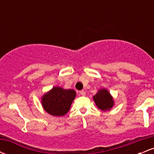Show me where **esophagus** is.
I'll list each match as a JSON object with an SVG mask.
<instances>
[{
	"label": "esophagus",
	"mask_w": 154,
	"mask_h": 154,
	"mask_svg": "<svg viewBox=\"0 0 154 154\" xmlns=\"http://www.w3.org/2000/svg\"><path fill=\"white\" fill-rule=\"evenodd\" d=\"M79 93V94H80L81 95H82V96L85 95V92L84 91H80Z\"/></svg>",
	"instance_id": "esophagus-1"
}]
</instances>
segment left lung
Wrapping results in <instances>:
<instances>
[{"instance_id":"obj_1","label":"left lung","mask_w":154,"mask_h":154,"mask_svg":"<svg viewBox=\"0 0 154 154\" xmlns=\"http://www.w3.org/2000/svg\"><path fill=\"white\" fill-rule=\"evenodd\" d=\"M95 104L100 109L103 111L109 110L114 105L112 97L107 90L101 89L93 97Z\"/></svg>"}]
</instances>
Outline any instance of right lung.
Here are the masks:
<instances>
[{"instance_id": "1", "label": "right lung", "mask_w": 154, "mask_h": 154, "mask_svg": "<svg viewBox=\"0 0 154 154\" xmlns=\"http://www.w3.org/2000/svg\"><path fill=\"white\" fill-rule=\"evenodd\" d=\"M75 96L74 90L55 87L43 95L42 104L44 109L51 115L63 116L69 110Z\"/></svg>"}]
</instances>
